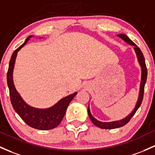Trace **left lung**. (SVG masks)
<instances>
[{"mask_svg": "<svg viewBox=\"0 0 155 155\" xmlns=\"http://www.w3.org/2000/svg\"><path fill=\"white\" fill-rule=\"evenodd\" d=\"M117 36L120 37L122 40H124L126 42H127L130 45H134V49H135L136 54H137V59H138L139 63L140 64L141 70H142V75H141V82H140V93H139V96H138V100H137V104L135 105V107L133 111L128 116L126 117L125 118H123L120 120H116V121H113V122H101L99 120H96L93 115H91V111H90V108L88 107L87 108V113L89 115L90 118H91V121L93 122V124H95L96 127H99L101 129H106V130H111V129H116L119 128V127H121L123 126H124L128 123L130 120V119L132 118L136 111L137 110V109L140 107L141 103H142L143 98V93H144V87H145L146 81H147V65H146L145 62V59H144L143 54L142 51H140V49L137 47V45H135L132 40L129 38L127 35H123V34H120V35H118Z\"/></svg>", "mask_w": 155, "mask_h": 155, "instance_id": "left-lung-1", "label": "left lung"}]
</instances>
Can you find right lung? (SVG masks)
I'll list each match as a JSON object with an SVG mask.
<instances>
[{"label":"right lung","instance_id":"obj_1","mask_svg":"<svg viewBox=\"0 0 155 155\" xmlns=\"http://www.w3.org/2000/svg\"><path fill=\"white\" fill-rule=\"evenodd\" d=\"M31 37V36L28 37L24 43L22 44L13 52L9 61L7 72V84L9 89L10 100L15 112L20 115L27 125L40 130H52L61 123L69 104L77 93L64 97L51 107L44 110L31 107L25 103L15 89L12 74L18 52L27 43Z\"/></svg>","mask_w":155,"mask_h":155}]
</instances>
